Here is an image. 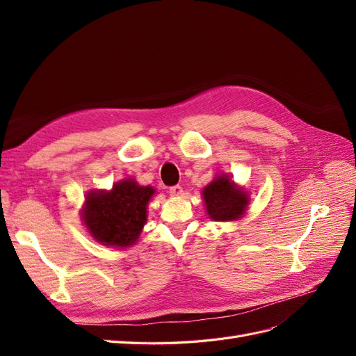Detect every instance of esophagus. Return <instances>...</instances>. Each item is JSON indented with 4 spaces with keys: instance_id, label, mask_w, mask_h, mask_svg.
<instances>
[{
    "instance_id": "1",
    "label": "esophagus",
    "mask_w": 356,
    "mask_h": 356,
    "mask_svg": "<svg viewBox=\"0 0 356 356\" xmlns=\"http://www.w3.org/2000/svg\"><path fill=\"white\" fill-rule=\"evenodd\" d=\"M169 195L170 196H182V195H184V190H182L181 186H172L169 188Z\"/></svg>"
}]
</instances>
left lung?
<instances>
[{
    "instance_id": "8db88e82",
    "label": "left lung",
    "mask_w": 356,
    "mask_h": 356,
    "mask_svg": "<svg viewBox=\"0 0 356 356\" xmlns=\"http://www.w3.org/2000/svg\"><path fill=\"white\" fill-rule=\"evenodd\" d=\"M203 199L207 203V212L215 221H229L239 218L246 211L248 195L234 187L227 177H217L209 186L203 188Z\"/></svg>"
}]
</instances>
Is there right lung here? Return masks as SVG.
I'll return each mask as SVG.
<instances>
[{
	"label": "right lung",
	"instance_id": "add662e5",
	"mask_svg": "<svg viewBox=\"0 0 356 356\" xmlns=\"http://www.w3.org/2000/svg\"><path fill=\"white\" fill-rule=\"evenodd\" d=\"M154 188L138 186L134 179L114 184L111 191H90L83 220L93 238L105 245H134L147 221V203Z\"/></svg>",
	"mask_w": 356,
	"mask_h": 356
}]
</instances>
